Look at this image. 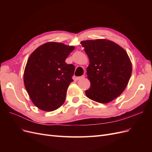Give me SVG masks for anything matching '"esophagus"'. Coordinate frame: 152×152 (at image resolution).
Listing matches in <instances>:
<instances>
[{"instance_id":"1","label":"esophagus","mask_w":152,"mask_h":152,"mask_svg":"<svg viewBox=\"0 0 152 152\" xmlns=\"http://www.w3.org/2000/svg\"><path fill=\"white\" fill-rule=\"evenodd\" d=\"M85 77V76L84 75H82V76H80V77H76V80H80V79H84V78Z\"/></svg>"}]
</instances>
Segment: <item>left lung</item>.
Listing matches in <instances>:
<instances>
[{"label": "left lung", "instance_id": "obj_1", "mask_svg": "<svg viewBox=\"0 0 152 152\" xmlns=\"http://www.w3.org/2000/svg\"><path fill=\"white\" fill-rule=\"evenodd\" d=\"M89 58L87 79L91 83L87 97L100 103H108L120 96L132 73V63L121 45L108 39L81 41Z\"/></svg>", "mask_w": 152, "mask_h": 152}]
</instances>
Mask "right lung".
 Wrapping results in <instances>:
<instances>
[{"instance_id":"1","label":"right lung","mask_w":152,"mask_h":152,"mask_svg":"<svg viewBox=\"0 0 152 152\" xmlns=\"http://www.w3.org/2000/svg\"><path fill=\"white\" fill-rule=\"evenodd\" d=\"M74 49L73 45L49 42L30 54L24 71V85L32 103L39 109L54 111L65 102L75 70L65 60Z\"/></svg>"}]
</instances>
